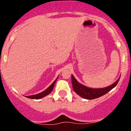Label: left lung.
<instances>
[{
  "label": "left lung",
  "instance_id": "8db88e82",
  "mask_svg": "<svg viewBox=\"0 0 131 131\" xmlns=\"http://www.w3.org/2000/svg\"><path fill=\"white\" fill-rule=\"evenodd\" d=\"M120 78L116 82H114L112 85L106 88H100V89H94L88 88L85 85L79 83L78 81L75 79L73 74L71 75V81L72 85H73V90L78 95L82 98L88 100H92V99H97L101 97L102 95H104L106 93L110 92L112 89L115 88L116 85L118 84Z\"/></svg>",
  "mask_w": 131,
  "mask_h": 131
}]
</instances>
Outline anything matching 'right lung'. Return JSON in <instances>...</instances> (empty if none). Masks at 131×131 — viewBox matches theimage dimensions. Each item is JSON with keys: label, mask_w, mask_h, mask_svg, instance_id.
<instances>
[{"label": "right lung", "mask_w": 131, "mask_h": 131, "mask_svg": "<svg viewBox=\"0 0 131 131\" xmlns=\"http://www.w3.org/2000/svg\"><path fill=\"white\" fill-rule=\"evenodd\" d=\"M57 79H58V78H57V79L53 81V83H52V84H51L50 86L49 87V88L45 90V91H43V92H42L39 93V94H37L36 95H32L26 96V97H27V98H29V99H40L43 98V97H46V96L47 95L50 94V93L52 92V91H53V88H54V85H55V82H56Z\"/></svg>", "instance_id": "add662e5"}]
</instances>
